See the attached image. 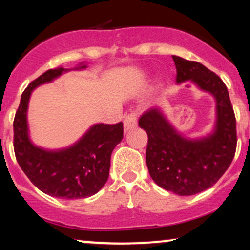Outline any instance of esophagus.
I'll list each match as a JSON object with an SVG mask.
<instances>
[{"mask_svg": "<svg viewBox=\"0 0 250 250\" xmlns=\"http://www.w3.org/2000/svg\"><path fill=\"white\" fill-rule=\"evenodd\" d=\"M136 125H138V123H136V114H135V112H131V114H128L127 116H126L125 119H124L125 132H128V131H131L132 128H135Z\"/></svg>", "mask_w": 250, "mask_h": 250, "instance_id": "1", "label": "esophagus"}]
</instances>
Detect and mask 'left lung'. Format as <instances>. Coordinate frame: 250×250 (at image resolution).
I'll use <instances>...</instances> for the list:
<instances>
[{"label": "left lung", "instance_id": "left-lung-1", "mask_svg": "<svg viewBox=\"0 0 250 250\" xmlns=\"http://www.w3.org/2000/svg\"><path fill=\"white\" fill-rule=\"evenodd\" d=\"M176 83L191 81L213 95L216 121L210 134L188 139L174 128L159 108L139 119L148 134L146 160L156 184L179 196H192L213 187L231 165L237 148L235 116L223 81L196 61L173 56Z\"/></svg>", "mask_w": 250, "mask_h": 250}]
</instances>
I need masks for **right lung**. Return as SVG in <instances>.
<instances>
[{"label": "right lung", "instance_id": "1", "mask_svg": "<svg viewBox=\"0 0 250 250\" xmlns=\"http://www.w3.org/2000/svg\"><path fill=\"white\" fill-rule=\"evenodd\" d=\"M81 63L74 69H85ZM70 69H50L30 83L20 99L13 121V148L17 162L37 189L62 199H82L98 192L107 182L110 157L123 139V123L95 124L73 146L47 150L30 141L27 110L33 90L50 83Z\"/></svg>", "mask_w": 250, "mask_h": 250}]
</instances>
